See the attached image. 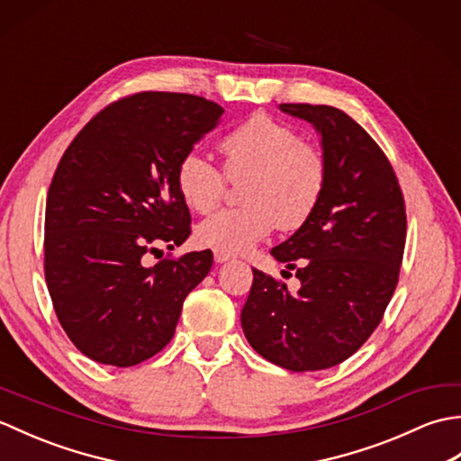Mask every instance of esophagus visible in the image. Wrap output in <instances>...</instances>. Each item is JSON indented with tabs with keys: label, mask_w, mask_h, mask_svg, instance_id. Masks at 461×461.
I'll return each instance as SVG.
<instances>
[{
	"label": "esophagus",
	"mask_w": 461,
	"mask_h": 461,
	"mask_svg": "<svg viewBox=\"0 0 461 461\" xmlns=\"http://www.w3.org/2000/svg\"><path fill=\"white\" fill-rule=\"evenodd\" d=\"M233 258V253H230V251H225V249H213V259L218 261V263H223V261H228V259H231Z\"/></svg>",
	"instance_id": "34e87169"
}]
</instances>
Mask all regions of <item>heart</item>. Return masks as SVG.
Segmentation results:
<instances>
[{"label": "heart", "instance_id": "heart-1", "mask_svg": "<svg viewBox=\"0 0 461 461\" xmlns=\"http://www.w3.org/2000/svg\"><path fill=\"white\" fill-rule=\"evenodd\" d=\"M218 150L223 170L200 152L184 154L176 166V185L190 210L208 213L218 205L230 180H241L240 208H228L203 220L195 238L202 246L241 251L273 231L299 230L322 198L327 156L303 140L291 124L256 113L225 132Z\"/></svg>", "mask_w": 461, "mask_h": 461}]
</instances>
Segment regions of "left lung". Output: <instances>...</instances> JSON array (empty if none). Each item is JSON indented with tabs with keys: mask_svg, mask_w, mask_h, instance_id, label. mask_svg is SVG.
Instances as JSON below:
<instances>
[{
	"mask_svg": "<svg viewBox=\"0 0 461 461\" xmlns=\"http://www.w3.org/2000/svg\"><path fill=\"white\" fill-rule=\"evenodd\" d=\"M322 136L329 176L311 218L271 249L301 289L253 269L241 327L263 358L293 372L339 365L365 345L394 295L406 243V203L393 164L347 113L285 103Z\"/></svg>",
	"mask_w": 461,
	"mask_h": 461,
	"instance_id": "obj_1",
	"label": "left lung"
}]
</instances>
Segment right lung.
I'll use <instances>...</instances> for the list:
<instances>
[{"instance_id":"add662e5","label":"right lung","mask_w":461,"mask_h":461,"mask_svg":"<svg viewBox=\"0 0 461 461\" xmlns=\"http://www.w3.org/2000/svg\"><path fill=\"white\" fill-rule=\"evenodd\" d=\"M203 96L142 91L104 106L57 164L45 208V281L67 337L101 365L134 366L174 337L210 249L144 266L190 236L176 166L218 124Z\"/></svg>"}]
</instances>
